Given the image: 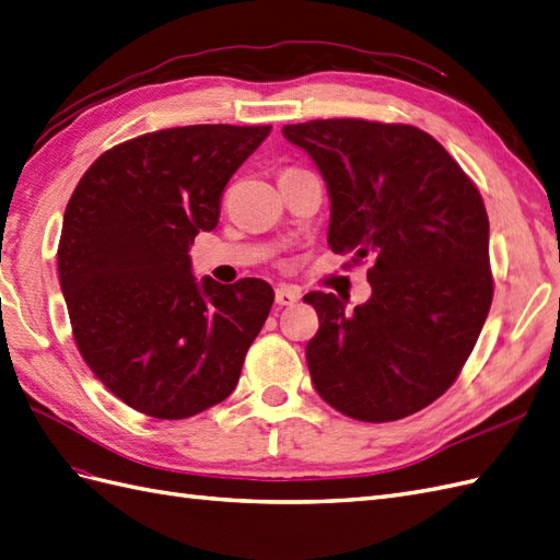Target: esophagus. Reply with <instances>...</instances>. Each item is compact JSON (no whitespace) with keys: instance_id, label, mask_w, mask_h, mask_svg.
I'll return each instance as SVG.
<instances>
[{"instance_id":"34e87169","label":"esophagus","mask_w":560,"mask_h":560,"mask_svg":"<svg viewBox=\"0 0 560 560\" xmlns=\"http://www.w3.org/2000/svg\"><path fill=\"white\" fill-rule=\"evenodd\" d=\"M300 300V289L298 285H291V283H283L277 289V305L281 307H291L295 305Z\"/></svg>"}]
</instances>
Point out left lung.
Returning <instances> with one entry per match:
<instances>
[{"instance_id": "8db88e82", "label": "left lung", "mask_w": 560, "mask_h": 560, "mask_svg": "<svg viewBox=\"0 0 560 560\" xmlns=\"http://www.w3.org/2000/svg\"><path fill=\"white\" fill-rule=\"evenodd\" d=\"M331 196L328 246L371 257V298L312 291L307 366L324 402L366 423L405 419L447 393L492 305L490 220L478 186L438 139L405 122L285 125Z\"/></svg>"}]
</instances>
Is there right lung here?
Listing matches in <instances>:
<instances>
[{
	"label": "right lung",
	"mask_w": 560,
	"mask_h": 560,
	"mask_svg": "<svg viewBox=\"0 0 560 560\" xmlns=\"http://www.w3.org/2000/svg\"><path fill=\"white\" fill-rule=\"evenodd\" d=\"M269 130L186 125L135 137L98 155L68 200L56 260L75 346L147 417L189 419L232 395L275 303L262 279L198 283L189 257Z\"/></svg>",
	"instance_id": "right-lung-1"
}]
</instances>
